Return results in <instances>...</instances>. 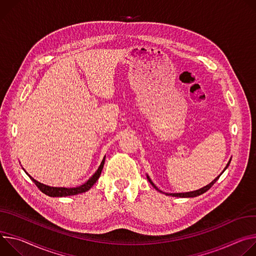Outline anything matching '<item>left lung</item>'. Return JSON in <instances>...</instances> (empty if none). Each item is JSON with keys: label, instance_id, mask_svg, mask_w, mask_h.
Wrapping results in <instances>:
<instances>
[{"label": "left lung", "instance_id": "8db88e82", "mask_svg": "<svg viewBox=\"0 0 256 256\" xmlns=\"http://www.w3.org/2000/svg\"><path fill=\"white\" fill-rule=\"evenodd\" d=\"M230 162H231V158H230V160L228 162V164H226V166H224V171L214 179V180H212L210 184H208L206 186H204V187H202V188H200V189H197V190H194V191H190V192H181V193H166V192H162V190H160L156 185H154V183L152 181V179L150 178V176L146 174V177H148V180L150 181V183L158 191V192H162V193H164L166 195H170V196H175V197H196V196H198V195H202V194H204V192H206L216 181H218V179L220 178V176L226 171V168L229 166V164H230Z\"/></svg>", "mask_w": 256, "mask_h": 256}]
</instances>
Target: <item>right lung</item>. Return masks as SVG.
Returning <instances> with one entry per match:
<instances>
[{"instance_id":"add662e5","label":"right lung","mask_w":256,"mask_h":256,"mask_svg":"<svg viewBox=\"0 0 256 256\" xmlns=\"http://www.w3.org/2000/svg\"><path fill=\"white\" fill-rule=\"evenodd\" d=\"M104 160H106V156H104L98 168L96 171V173L86 181L84 184L80 185V186H77V187H72V188H66V187H52V186H48V185H46V184H42L38 181H36L34 178H32V176H30V174H28L25 170L24 172L28 175V177H30L34 182V184L38 186V188L44 194L50 196V197H65V196H71V195H76V194H79V193H83V192H86L88 191L92 186L94 184L98 181V179L100 178V174H102V170L104 168Z\"/></svg>"}]
</instances>
